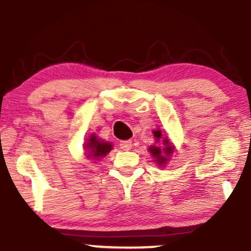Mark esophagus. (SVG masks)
I'll use <instances>...</instances> for the list:
<instances>
[{
    "instance_id": "1",
    "label": "esophagus",
    "mask_w": 251,
    "mask_h": 251,
    "mask_svg": "<svg viewBox=\"0 0 251 251\" xmlns=\"http://www.w3.org/2000/svg\"><path fill=\"white\" fill-rule=\"evenodd\" d=\"M119 146L120 149L124 150V151H127V150L132 148V142L131 140H123V142H120Z\"/></svg>"
}]
</instances>
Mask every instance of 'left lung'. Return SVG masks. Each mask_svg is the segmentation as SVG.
Returning a JSON list of instances; mask_svg holds the SVG:
<instances>
[{
  "label": "left lung",
  "instance_id": "left-lung-1",
  "mask_svg": "<svg viewBox=\"0 0 251 251\" xmlns=\"http://www.w3.org/2000/svg\"><path fill=\"white\" fill-rule=\"evenodd\" d=\"M153 135L158 143L160 140V138H162V131H160V129L153 131ZM163 143H164V145H165L164 146V149L159 148V146H155V145H152L151 148L149 149V151L151 152V154L153 155V158L155 159L154 162H157L158 165H164V164H166V162L170 159V157H171L172 152H174V148L170 145V142H169L168 138H165V139L163 140Z\"/></svg>",
  "mask_w": 251,
  "mask_h": 251
}]
</instances>
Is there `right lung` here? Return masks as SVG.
<instances>
[{"mask_svg": "<svg viewBox=\"0 0 251 251\" xmlns=\"http://www.w3.org/2000/svg\"><path fill=\"white\" fill-rule=\"evenodd\" d=\"M85 149L87 150V158L92 159H100V158L105 157L112 150V144L101 142L97 138L96 134H91L87 142L85 143Z\"/></svg>", "mask_w": 251, "mask_h": 251, "instance_id": "obj_1", "label": "right lung"}]
</instances>
